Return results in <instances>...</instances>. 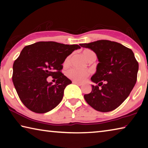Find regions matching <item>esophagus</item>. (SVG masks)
<instances>
[{"mask_svg": "<svg viewBox=\"0 0 148 148\" xmlns=\"http://www.w3.org/2000/svg\"><path fill=\"white\" fill-rule=\"evenodd\" d=\"M72 83H74V84H76V85H79V86L82 85V83H79V82H74V81H72Z\"/></svg>", "mask_w": 148, "mask_h": 148, "instance_id": "1", "label": "esophagus"}]
</instances>
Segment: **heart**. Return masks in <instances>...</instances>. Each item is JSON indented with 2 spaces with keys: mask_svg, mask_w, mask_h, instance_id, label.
Here are the masks:
<instances>
[{
  "mask_svg": "<svg viewBox=\"0 0 148 148\" xmlns=\"http://www.w3.org/2000/svg\"><path fill=\"white\" fill-rule=\"evenodd\" d=\"M82 55L83 57L87 61H92L93 60H96V54L95 53L93 52L92 50L89 49H85L83 50ZM72 55L70 54L67 56L64 60L63 65L65 66H68L70 64H71ZM89 72L87 71H79L76 69H71L67 71L66 72V76L69 77V79L73 80L74 82H83L87 79V77L89 76Z\"/></svg>",
  "mask_w": 148,
  "mask_h": 148,
  "instance_id": "1",
  "label": "heart"
}]
</instances>
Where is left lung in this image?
<instances>
[{"label": "left lung", "mask_w": 148, "mask_h": 148, "mask_svg": "<svg viewBox=\"0 0 148 148\" xmlns=\"http://www.w3.org/2000/svg\"><path fill=\"white\" fill-rule=\"evenodd\" d=\"M79 45L95 52L100 61L91 77L96 85L84 95L85 101L98 111H113L128 97L137 79L138 63L133 51L109 40Z\"/></svg>", "instance_id": "8db88e82"}]
</instances>
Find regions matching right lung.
<instances>
[{"instance_id":"1","label":"right lung","mask_w":148,"mask_h":148,"mask_svg":"<svg viewBox=\"0 0 148 148\" xmlns=\"http://www.w3.org/2000/svg\"><path fill=\"white\" fill-rule=\"evenodd\" d=\"M77 45L41 41L23 48L13 65L12 81L21 101L36 113H45L62 100L64 90L72 82L61 72L62 63ZM48 76L56 79L48 83Z\"/></svg>"}]
</instances>
